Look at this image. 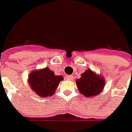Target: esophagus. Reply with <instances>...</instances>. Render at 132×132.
Instances as JSON below:
<instances>
[{
  "mask_svg": "<svg viewBox=\"0 0 132 132\" xmlns=\"http://www.w3.org/2000/svg\"><path fill=\"white\" fill-rule=\"evenodd\" d=\"M67 79L69 80V81H73V76H67Z\"/></svg>",
  "mask_w": 132,
  "mask_h": 132,
  "instance_id": "obj_1",
  "label": "esophagus"
}]
</instances>
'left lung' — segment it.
<instances>
[{"label":"left lung","instance_id":"1","mask_svg":"<svg viewBox=\"0 0 132 132\" xmlns=\"http://www.w3.org/2000/svg\"><path fill=\"white\" fill-rule=\"evenodd\" d=\"M76 83L80 93L84 97L92 98L103 91L106 81L103 76L87 69L81 74V78L77 79Z\"/></svg>","mask_w":132,"mask_h":132}]
</instances>
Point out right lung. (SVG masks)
<instances>
[{"label":"right lung","instance_id":"right-lung-1","mask_svg":"<svg viewBox=\"0 0 132 132\" xmlns=\"http://www.w3.org/2000/svg\"><path fill=\"white\" fill-rule=\"evenodd\" d=\"M62 76H56L48 68L34 70L28 76V83L34 93L41 98L52 96L61 81Z\"/></svg>","mask_w":132,"mask_h":132}]
</instances>
